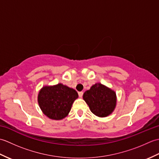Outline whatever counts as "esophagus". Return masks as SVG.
<instances>
[{
  "label": "esophagus",
  "instance_id": "34e87169",
  "mask_svg": "<svg viewBox=\"0 0 159 159\" xmlns=\"http://www.w3.org/2000/svg\"><path fill=\"white\" fill-rule=\"evenodd\" d=\"M83 92H79V96L80 98H82V97H83Z\"/></svg>",
  "mask_w": 159,
  "mask_h": 159
}]
</instances>
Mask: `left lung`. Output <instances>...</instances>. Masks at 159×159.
I'll return each mask as SVG.
<instances>
[{
    "label": "left lung",
    "mask_w": 159,
    "mask_h": 159,
    "mask_svg": "<svg viewBox=\"0 0 159 159\" xmlns=\"http://www.w3.org/2000/svg\"><path fill=\"white\" fill-rule=\"evenodd\" d=\"M83 99L91 111L98 117H107L116 105V94L100 83H96L83 94Z\"/></svg>",
    "instance_id": "obj_1"
}]
</instances>
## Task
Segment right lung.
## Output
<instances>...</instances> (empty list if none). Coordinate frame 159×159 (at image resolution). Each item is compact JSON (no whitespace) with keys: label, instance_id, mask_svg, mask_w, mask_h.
<instances>
[{"label":"right lung","instance_id":"add662e5","mask_svg":"<svg viewBox=\"0 0 159 159\" xmlns=\"http://www.w3.org/2000/svg\"><path fill=\"white\" fill-rule=\"evenodd\" d=\"M78 96L76 90L59 83L43 87L38 94V103L47 117L59 120L67 116Z\"/></svg>","mask_w":159,"mask_h":159}]
</instances>
